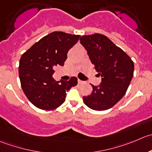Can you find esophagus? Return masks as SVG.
Listing matches in <instances>:
<instances>
[{"label":"esophagus","instance_id":"esophagus-1","mask_svg":"<svg viewBox=\"0 0 152 152\" xmlns=\"http://www.w3.org/2000/svg\"><path fill=\"white\" fill-rule=\"evenodd\" d=\"M78 83L79 84H83V83H84V81H83V80H79L78 79Z\"/></svg>","mask_w":152,"mask_h":152}]
</instances>
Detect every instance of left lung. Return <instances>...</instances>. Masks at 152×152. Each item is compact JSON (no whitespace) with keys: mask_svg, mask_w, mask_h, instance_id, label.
Segmentation results:
<instances>
[{"mask_svg":"<svg viewBox=\"0 0 152 152\" xmlns=\"http://www.w3.org/2000/svg\"><path fill=\"white\" fill-rule=\"evenodd\" d=\"M80 41L88 52L98 75L101 77L100 85L91 84L92 92L83 97L84 103L93 110L110 109L126 92L133 77V61L124 51L103 34L83 35Z\"/></svg>","mask_w":152,"mask_h":152,"instance_id":"1","label":"left lung"}]
</instances>
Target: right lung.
<instances>
[{
  "mask_svg": "<svg viewBox=\"0 0 152 152\" xmlns=\"http://www.w3.org/2000/svg\"><path fill=\"white\" fill-rule=\"evenodd\" d=\"M80 35L53 31L34 43L23 54L19 63V77L23 92L38 109L52 110L65 101L66 92L77 84L69 80L56 82L54 68L64 66L69 50L75 45Z\"/></svg>",
  "mask_w": 152,
  "mask_h": 152,
  "instance_id": "right-lung-1",
  "label": "right lung"
}]
</instances>
